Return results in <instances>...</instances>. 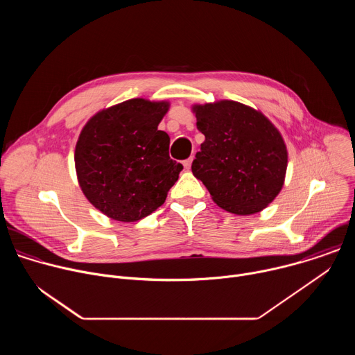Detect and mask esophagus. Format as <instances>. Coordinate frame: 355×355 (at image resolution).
Returning a JSON list of instances; mask_svg holds the SVG:
<instances>
[{
  "instance_id": "1",
  "label": "esophagus",
  "mask_w": 355,
  "mask_h": 355,
  "mask_svg": "<svg viewBox=\"0 0 355 355\" xmlns=\"http://www.w3.org/2000/svg\"><path fill=\"white\" fill-rule=\"evenodd\" d=\"M191 164H192V157H189V159H187V160L182 162V166H184L185 170H189V168H191Z\"/></svg>"
}]
</instances>
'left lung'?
Listing matches in <instances>:
<instances>
[{
  "label": "left lung",
  "instance_id": "8db88e82",
  "mask_svg": "<svg viewBox=\"0 0 355 355\" xmlns=\"http://www.w3.org/2000/svg\"><path fill=\"white\" fill-rule=\"evenodd\" d=\"M205 141L192 162V174L227 212L263 211L279 193L288 151L278 129L259 111L236 101L193 105Z\"/></svg>",
  "mask_w": 355,
  "mask_h": 355
}]
</instances>
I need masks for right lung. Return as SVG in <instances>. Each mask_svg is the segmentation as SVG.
I'll list each match as a JSON object with an SVG mask.
<instances>
[{
  "instance_id": "obj_1",
  "label": "right lung",
  "mask_w": 355,
  "mask_h": 355,
  "mask_svg": "<svg viewBox=\"0 0 355 355\" xmlns=\"http://www.w3.org/2000/svg\"><path fill=\"white\" fill-rule=\"evenodd\" d=\"M168 107L135 98L99 111L83 128L74 153L78 184L108 218H146L178 180L182 164L170 159V136L157 129Z\"/></svg>"
}]
</instances>
